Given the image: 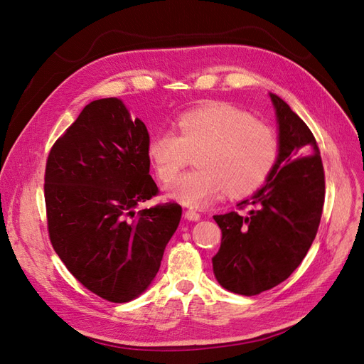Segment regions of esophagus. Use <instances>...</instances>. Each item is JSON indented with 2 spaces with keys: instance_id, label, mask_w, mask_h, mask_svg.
<instances>
[{
  "instance_id": "34e87169",
  "label": "esophagus",
  "mask_w": 364,
  "mask_h": 364,
  "mask_svg": "<svg viewBox=\"0 0 364 364\" xmlns=\"http://www.w3.org/2000/svg\"><path fill=\"white\" fill-rule=\"evenodd\" d=\"M185 218L191 220V222H197V220H200V214L197 211H193V209H186L185 211Z\"/></svg>"
}]
</instances>
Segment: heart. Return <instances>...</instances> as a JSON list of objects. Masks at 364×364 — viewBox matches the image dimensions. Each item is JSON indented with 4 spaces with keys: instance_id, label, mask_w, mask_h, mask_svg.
I'll return each instance as SVG.
<instances>
[{
    "instance_id": "obj_1",
    "label": "heart",
    "mask_w": 364,
    "mask_h": 364,
    "mask_svg": "<svg viewBox=\"0 0 364 364\" xmlns=\"http://www.w3.org/2000/svg\"><path fill=\"white\" fill-rule=\"evenodd\" d=\"M178 132L161 130L149 156L162 182H171L196 156L197 167L170 186V196L188 206H205L225 191L241 197L255 191L278 159L277 132L241 109L215 103L182 114Z\"/></svg>"
}]
</instances>
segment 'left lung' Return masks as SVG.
I'll list each match as a JSON object with an SVG mask.
<instances>
[{"label":"left lung","mask_w":364,"mask_h":364,"mask_svg":"<svg viewBox=\"0 0 364 364\" xmlns=\"http://www.w3.org/2000/svg\"><path fill=\"white\" fill-rule=\"evenodd\" d=\"M279 124V155L267 183L238 209L214 215L222 245L213 258L222 287L245 296L273 289L299 267L316 238L325 202V171L311 130L270 94Z\"/></svg>","instance_id":"left-lung-1"}]
</instances>
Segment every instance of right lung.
Segmentation results:
<instances>
[{
    "label": "right lung",
    "mask_w": 364,
    "mask_h": 364,
    "mask_svg": "<svg viewBox=\"0 0 364 364\" xmlns=\"http://www.w3.org/2000/svg\"><path fill=\"white\" fill-rule=\"evenodd\" d=\"M150 135L118 98L87 105L46 165L48 235L73 277L109 302L135 299L156 277L182 206L135 213L159 194L149 174Z\"/></svg>",
    "instance_id": "add662e5"
}]
</instances>
